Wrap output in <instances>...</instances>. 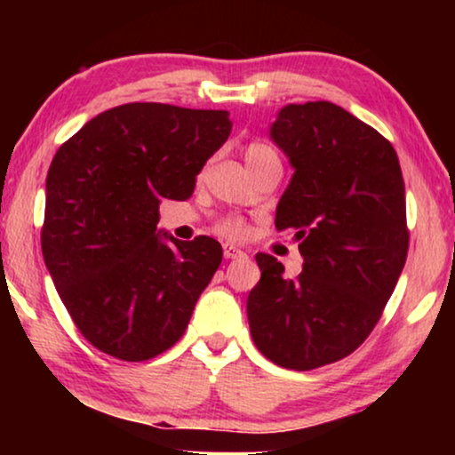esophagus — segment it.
<instances>
[{
    "label": "esophagus",
    "instance_id": "obj_1",
    "mask_svg": "<svg viewBox=\"0 0 455 455\" xmlns=\"http://www.w3.org/2000/svg\"><path fill=\"white\" fill-rule=\"evenodd\" d=\"M223 257H226V259H242V257H246V252L240 251V248L234 246V244H223Z\"/></svg>",
    "mask_w": 455,
    "mask_h": 455
}]
</instances>
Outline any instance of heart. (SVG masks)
Instances as JSON below:
<instances>
[{
    "mask_svg": "<svg viewBox=\"0 0 455 455\" xmlns=\"http://www.w3.org/2000/svg\"><path fill=\"white\" fill-rule=\"evenodd\" d=\"M244 161L248 170H252V167L273 164V161H277L279 164V155L275 153V148L265 145V142H251V145L244 148ZM220 234L228 235V238L238 240L246 234V226L240 220H226L220 223Z\"/></svg>",
    "mask_w": 455,
    "mask_h": 455,
    "instance_id": "obj_1",
    "label": "heart"
}]
</instances>
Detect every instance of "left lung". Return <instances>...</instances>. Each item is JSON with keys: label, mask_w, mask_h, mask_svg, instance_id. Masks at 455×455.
Wrapping results in <instances>:
<instances>
[{"label": "left lung", "mask_w": 455, "mask_h": 455, "mask_svg": "<svg viewBox=\"0 0 455 455\" xmlns=\"http://www.w3.org/2000/svg\"><path fill=\"white\" fill-rule=\"evenodd\" d=\"M269 136L291 180L275 211L304 257L296 279L257 254L246 313L254 346L283 369L338 363L369 338L406 263V190L395 148L329 101L290 103Z\"/></svg>", "instance_id": "1"}]
</instances>
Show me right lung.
<instances>
[{"instance_id":"right-lung-1","label":"right lung","mask_w":455,"mask_h":455,"mask_svg":"<svg viewBox=\"0 0 455 455\" xmlns=\"http://www.w3.org/2000/svg\"><path fill=\"white\" fill-rule=\"evenodd\" d=\"M229 132L223 109L126 103L55 153L43 259L72 321L101 352L139 363L184 335L223 251L209 235L182 242L161 232L159 203L190 198Z\"/></svg>"}]
</instances>
